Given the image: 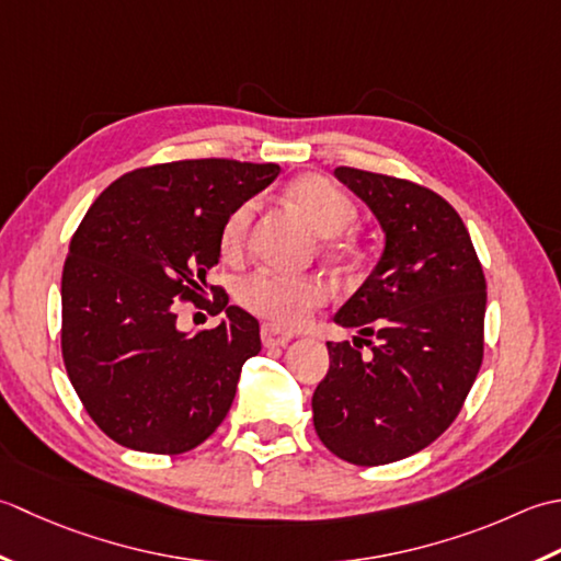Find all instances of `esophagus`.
<instances>
[{"label": "esophagus", "instance_id": "esophagus-1", "mask_svg": "<svg viewBox=\"0 0 561 561\" xmlns=\"http://www.w3.org/2000/svg\"><path fill=\"white\" fill-rule=\"evenodd\" d=\"M290 339H293L290 331H285V329L276 327V324H264V327H261V341H264L266 348L285 346Z\"/></svg>", "mask_w": 561, "mask_h": 561}]
</instances>
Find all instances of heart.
I'll list each match as a JSON object with an SVG mask.
<instances>
[{"mask_svg":"<svg viewBox=\"0 0 561 561\" xmlns=\"http://www.w3.org/2000/svg\"><path fill=\"white\" fill-rule=\"evenodd\" d=\"M288 198L314 230L322 234V249L331 259H353L358 254V205L348 193L324 174H302L288 186ZM256 198H247L227 213L217 247L225 259H237L247 247L251 222L256 217ZM329 300V288L317 276H288L268 268L249 273L237 283V302L247 312L268 319L276 327H300Z\"/></svg>","mask_w":561,"mask_h":561,"instance_id":"heart-1","label":"heart"}]
</instances>
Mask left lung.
<instances>
[{
	"instance_id": "left-lung-1",
	"label": "left lung",
	"mask_w": 561,
	"mask_h": 561,
	"mask_svg": "<svg viewBox=\"0 0 561 561\" xmlns=\"http://www.w3.org/2000/svg\"><path fill=\"white\" fill-rule=\"evenodd\" d=\"M334 174L370 205L387 244L334 317L360 336L327 341L314 428L341 460L377 467L424 450L460 414L484 358L486 278L462 217L436 191L353 167Z\"/></svg>"
}]
</instances>
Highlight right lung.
Returning a JSON list of instances; mask_svg holds the SVG:
<instances>
[{"label":"right lung","instance_id":"obj_1","mask_svg":"<svg viewBox=\"0 0 561 561\" xmlns=\"http://www.w3.org/2000/svg\"><path fill=\"white\" fill-rule=\"evenodd\" d=\"M278 164L225 157L133 169L91 203L62 268V360L91 421L125 448L179 455L222 424L259 322L227 307L205 276L220 261L222 220L266 188ZM228 317L186 337L179 301Z\"/></svg>","mask_w":561,"mask_h":561}]
</instances>
